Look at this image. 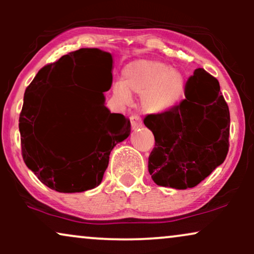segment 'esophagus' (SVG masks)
Masks as SVG:
<instances>
[{
  "instance_id": "obj_1",
  "label": "esophagus",
  "mask_w": 254,
  "mask_h": 254,
  "mask_svg": "<svg viewBox=\"0 0 254 254\" xmlns=\"http://www.w3.org/2000/svg\"><path fill=\"white\" fill-rule=\"evenodd\" d=\"M130 122H131V127H132V129H136V127H141L142 125V119L138 115H131Z\"/></svg>"
}]
</instances>
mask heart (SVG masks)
<instances>
[{
    "label": "heart",
    "instance_id": "1",
    "mask_svg": "<svg viewBox=\"0 0 254 254\" xmlns=\"http://www.w3.org/2000/svg\"><path fill=\"white\" fill-rule=\"evenodd\" d=\"M185 90V78L177 69L157 61H137L125 66L123 81L112 84V97L119 105L131 101V93L142 94L147 112L161 113L179 103Z\"/></svg>",
    "mask_w": 254,
    "mask_h": 254
}]
</instances>
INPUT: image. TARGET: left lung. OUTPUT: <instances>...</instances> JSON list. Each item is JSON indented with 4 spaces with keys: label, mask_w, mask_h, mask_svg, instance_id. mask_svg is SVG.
<instances>
[{
    "label": "left lung",
    "mask_w": 254,
    "mask_h": 254,
    "mask_svg": "<svg viewBox=\"0 0 254 254\" xmlns=\"http://www.w3.org/2000/svg\"><path fill=\"white\" fill-rule=\"evenodd\" d=\"M144 124L155 137L148 171L160 186L194 188L228 154V105L217 78L203 68L188 78L184 100L165 112L147 115Z\"/></svg>",
    "instance_id": "1"
}]
</instances>
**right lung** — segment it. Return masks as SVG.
<instances>
[{
  "instance_id": "add662e5",
  "label": "right lung",
  "mask_w": 254,
  "mask_h": 254,
  "mask_svg": "<svg viewBox=\"0 0 254 254\" xmlns=\"http://www.w3.org/2000/svg\"><path fill=\"white\" fill-rule=\"evenodd\" d=\"M112 56L99 49H80L43 66L26 88L20 112L21 154L26 166L44 185L64 193L94 189L103 180L110 153L130 135V119L111 113L105 97L94 88L105 77L112 84ZM74 85L66 116L60 118L52 86ZM57 123L75 131L72 144L56 136Z\"/></svg>"
}]
</instances>
